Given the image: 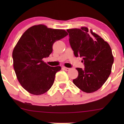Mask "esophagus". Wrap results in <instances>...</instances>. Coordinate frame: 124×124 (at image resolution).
<instances>
[{"mask_svg": "<svg viewBox=\"0 0 124 124\" xmlns=\"http://www.w3.org/2000/svg\"><path fill=\"white\" fill-rule=\"evenodd\" d=\"M62 68H63L64 70H65V71H69V70H70V68H67L65 67H62Z\"/></svg>", "mask_w": 124, "mask_h": 124, "instance_id": "obj_1", "label": "esophagus"}]
</instances>
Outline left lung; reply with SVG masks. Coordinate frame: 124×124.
Wrapping results in <instances>:
<instances>
[{"label": "left lung", "instance_id": "left-lung-1", "mask_svg": "<svg viewBox=\"0 0 124 124\" xmlns=\"http://www.w3.org/2000/svg\"><path fill=\"white\" fill-rule=\"evenodd\" d=\"M69 43L76 57H82L84 69L77 68L78 72L74 84L87 93L95 92L107 80L111 73L113 56L109 44L86 27L67 29Z\"/></svg>", "mask_w": 124, "mask_h": 124}]
</instances>
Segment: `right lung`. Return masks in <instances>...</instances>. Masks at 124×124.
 <instances>
[{
	"mask_svg": "<svg viewBox=\"0 0 124 124\" xmlns=\"http://www.w3.org/2000/svg\"><path fill=\"white\" fill-rule=\"evenodd\" d=\"M68 34L65 30L40 24L30 27L22 35L12 52L13 68L20 84L28 92L39 95L51 87L62 68L50 67L43 59L52 53L56 41Z\"/></svg>",
	"mask_w": 124,
	"mask_h": 124,
	"instance_id": "right-lung-1",
	"label": "right lung"
}]
</instances>
